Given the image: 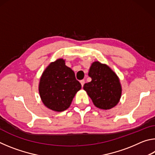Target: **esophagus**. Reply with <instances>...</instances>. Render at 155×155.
<instances>
[{
	"mask_svg": "<svg viewBox=\"0 0 155 155\" xmlns=\"http://www.w3.org/2000/svg\"><path fill=\"white\" fill-rule=\"evenodd\" d=\"M80 83H81V86H82V87H83V85H84V84H85V81L84 80H81V81H80Z\"/></svg>",
	"mask_w": 155,
	"mask_h": 155,
	"instance_id": "obj_1",
	"label": "esophagus"
}]
</instances>
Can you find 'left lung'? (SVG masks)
Instances as JSON below:
<instances>
[{
	"label": "left lung",
	"instance_id": "1",
	"mask_svg": "<svg viewBox=\"0 0 155 155\" xmlns=\"http://www.w3.org/2000/svg\"><path fill=\"white\" fill-rule=\"evenodd\" d=\"M88 75L91 81L85 83L83 89L94 105L101 109H110L119 103L121 84L118 77L108 65L99 61L94 62Z\"/></svg>",
	"mask_w": 155,
	"mask_h": 155
}]
</instances>
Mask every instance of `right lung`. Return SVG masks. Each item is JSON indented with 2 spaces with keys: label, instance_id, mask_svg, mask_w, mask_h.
<instances>
[{
  "label": "right lung",
  "instance_id": "add662e5",
  "mask_svg": "<svg viewBox=\"0 0 155 155\" xmlns=\"http://www.w3.org/2000/svg\"><path fill=\"white\" fill-rule=\"evenodd\" d=\"M81 89L74 72L65 65V60L58 59L48 65L40 78L39 93L47 108L64 111L71 104L75 94Z\"/></svg>",
  "mask_w": 155,
  "mask_h": 155
}]
</instances>
